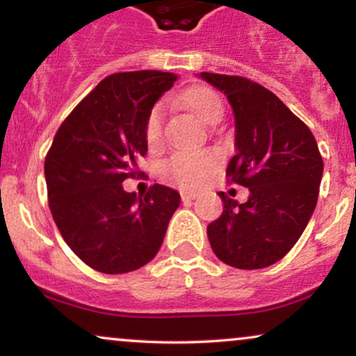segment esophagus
I'll use <instances>...</instances> for the list:
<instances>
[{
    "mask_svg": "<svg viewBox=\"0 0 356 356\" xmlns=\"http://www.w3.org/2000/svg\"><path fill=\"white\" fill-rule=\"evenodd\" d=\"M181 197L182 201H192V199L197 197V194L195 192H181Z\"/></svg>",
    "mask_w": 356,
    "mask_h": 356,
    "instance_id": "1",
    "label": "esophagus"
}]
</instances>
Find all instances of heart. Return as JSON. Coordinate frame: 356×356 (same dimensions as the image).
I'll return each instance as SVG.
<instances>
[{"label": "heart", "mask_w": 356, "mask_h": 356, "mask_svg": "<svg viewBox=\"0 0 356 356\" xmlns=\"http://www.w3.org/2000/svg\"><path fill=\"white\" fill-rule=\"evenodd\" d=\"M179 102L192 110L204 124L214 125L222 120L224 102L218 92L206 85H195L179 95ZM164 112L161 105H155L145 118L144 137L150 149L162 145L164 138ZM219 165V157L211 150H184L174 154L164 164V174L170 181L186 189H195L207 181Z\"/></svg>", "instance_id": "b5f03b06"}]
</instances>
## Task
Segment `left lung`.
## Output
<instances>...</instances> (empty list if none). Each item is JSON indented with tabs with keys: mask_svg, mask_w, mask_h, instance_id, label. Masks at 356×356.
Masks as SVG:
<instances>
[{
	"mask_svg": "<svg viewBox=\"0 0 356 356\" xmlns=\"http://www.w3.org/2000/svg\"><path fill=\"white\" fill-rule=\"evenodd\" d=\"M229 100L236 155L226 175L249 189L239 204L219 192L220 218L207 226L214 254L238 269L277 263L303 234L316 207L323 159L312 130L273 92L244 76L202 72Z\"/></svg>",
	"mask_w": 356,
	"mask_h": 356,
	"instance_id": "1",
	"label": "left lung"
}]
</instances>
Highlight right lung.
<instances>
[{"instance_id": "1", "label": "right lung", "mask_w": 356, "mask_h": 356, "mask_svg": "<svg viewBox=\"0 0 356 356\" xmlns=\"http://www.w3.org/2000/svg\"><path fill=\"white\" fill-rule=\"evenodd\" d=\"M177 75L157 70L108 75L72 110L44 159L48 204L61 238L105 275L136 271L154 259L181 204L170 187L125 192L147 154L145 118Z\"/></svg>"}]
</instances>
